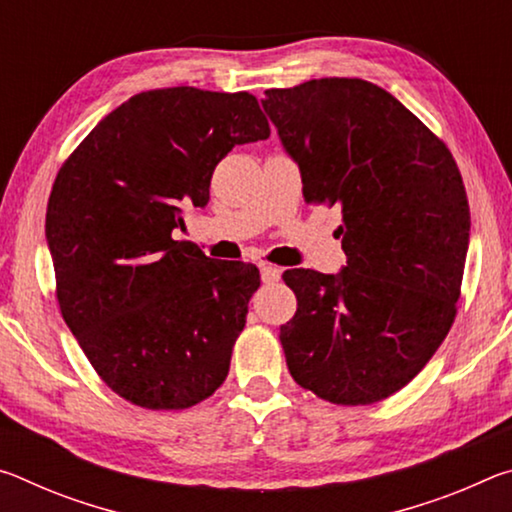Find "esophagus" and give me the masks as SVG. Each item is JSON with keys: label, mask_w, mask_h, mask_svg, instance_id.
I'll return each instance as SVG.
<instances>
[{"label": "esophagus", "mask_w": 512, "mask_h": 512, "mask_svg": "<svg viewBox=\"0 0 512 512\" xmlns=\"http://www.w3.org/2000/svg\"><path fill=\"white\" fill-rule=\"evenodd\" d=\"M259 273H262V280L266 284H273L282 277V268H277L273 264H259Z\"/></svg>", "instance_id": "1"}]
</instances>
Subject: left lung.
<instances>
[{
  "label": "left lung",
  "mask_w": 512,
  "mask_h": 512,
  "mask_svg": "<svg viewBox=\"0 0 512 512\" xmlns=\"http://www.w3.org/2000/svg\"><path fill=\"white\" fill-rule=\"evenodd\" d=\"M262 108L309 203L339 205V273L291 268L280 327L291 377L334 404L400 391L456 316L470 205L452 153L391 92L361 79L266 90Z\"/></svg>",
  "instance_id": "obj_1"
}]
</instances>
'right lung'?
<instances>
[{
	"label": "right lung",
	"mask_w": 512,
	"mask_h": 512,
	"mask_svg": "<svg viewBox=\"0 0 512 512\" xmlns=\"http://www.w3.org/2000/svg\"><path fill=\"white\" fill-rule=\"evenodd\" d=\"M271 135L248 92L164 88L121 103L58 171L45 235L63 318L99 377L144 409L219 388L259 271L176 241L214 167Z\"/></svg>",
	"instance_id": "add662e5"
}]
</instances>
